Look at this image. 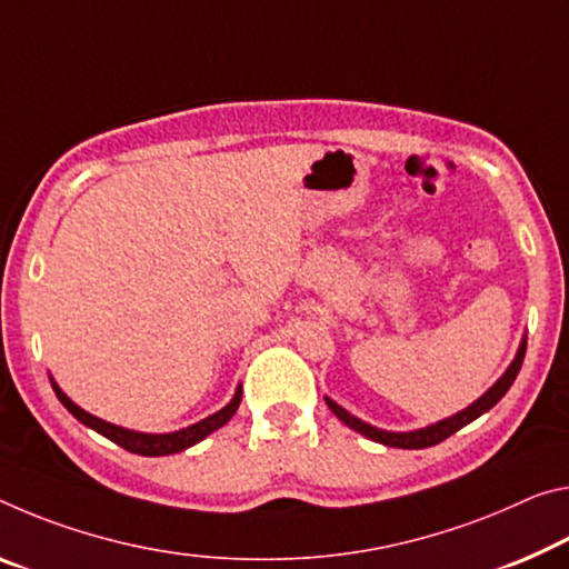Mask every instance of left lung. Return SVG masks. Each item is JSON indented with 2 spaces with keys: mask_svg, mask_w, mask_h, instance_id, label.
Segmentation results:
<instances>
[{
  "mask_svg": "<svg viewBox=\"0 0 569 569\" xmlns=\"http://www.w3.org/2000/svg\"><path fill=\"white\" fill-rule=\"evenodd\" d=\"M525 351H527V341H521V347L517 351V359L509 365L507 372H503V377L499 382H496L489 392L483 395V398L476 400L471 408H466L463 412L453 415V418L448 420H440L436 422V426L430 428H422V430H412V432H390V430H380L375 426H367V422H362L359 418H355V415H349L345 408H339L337 402L327 398V405L329 410L337 415V418L341 422H347V426L351 430L362 432L365 438L375 440V443H382V446H390V448H410V450H418V448H430V446H438L443 443L446 438L453 436V432L461 430L463 426H468V422H473L479 415H483L486 410H491L496 402H499L503 395L509 392V387L513 385V380H517L519 369H521V362H525Z\"/></svg>",
  "mask_w": 569,
  "mask_h": 569,
  "instance_id": "1",
  "label": "left lung"
}]
</instances>
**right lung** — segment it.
Wrapping results in <instances>:
<instances>
[{"label":"right lung","instance_id":"right-lung-1","mask_svg":"<svg viewBox=\"0 0 569 569\" xmlns=\"http://www.w3.org/2000/svg\"><path fill=\"white\" fill-rule=\"evenodd\" d=\"M52 390H56L58 400L66 405L68 412L83 422V426L93 428L96 432H101L103 438L113 440L116 446H121V448L129 450V453H137V456H171V453H179V450H184L189 446L200 443L202 438H207L210 432L222 428L224 422H228L232 415H236L240 398H242V387H238L236 398L224 405L220 412H214V415H210V418L194 422V426H189L184 430L164 432V436H151V432H133V430H126V428H119V426H111V422H106L101 418H96V415L80 410L78 405L70 400L58 385H52Z\"/></svg>","mask_w":569,"mask_h":569}]
</instances>
